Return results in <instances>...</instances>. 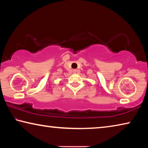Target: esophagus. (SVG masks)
<instances>
[{
	"mask_svg": "<svg viewBox=\"0 0 148 148\" xmlns=\"http://www.w3.org/2000/svg\"><path fill=\"white\" fill-rule=\"evenodd\" d=\"M77 70H76V69H74V70H73V72H74V73H75V74H76V72H77Z\"/></svg>",
	"mask_w": 148,
	"mask_h": 148,
	"instance_id": "34e87169",
	"label": "esophagus"
}]
</instances>
